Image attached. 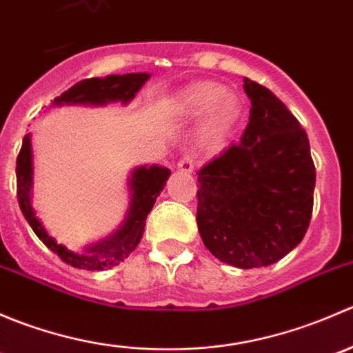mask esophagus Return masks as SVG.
Masks as SVG:
<instances>
[{
  "label": "esophagus",
  "instance_id": "1",
  "mask_svg": "<svg viewBox=\"0 0 353 353\" xmlns=\"http://www.w3.org/2000/svg\"><path fill=\"white\" fill-rule=\"evenodd\" d=\"M177 169L181 170V172H186V174H191L194 170V159L191 155H183V159L177 162Z\"/></svg>",
  "mask_w": 353,
  "mask_h": 353
}]
</instances>
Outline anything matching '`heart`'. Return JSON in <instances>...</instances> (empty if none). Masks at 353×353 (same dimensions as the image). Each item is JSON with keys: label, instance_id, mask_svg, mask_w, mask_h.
<instances>
[{"label": "heart", "instance_id": "heart-1", "mask_svg": "<svg viewBox=\"0 0 353 353\" xmlns=\"http://www.w3.org/2000/svg\"><path fill=\"white\" fill-rule=\"evenodd\" d=\"M179 108L188 116L205 114L198 128V140L206 148H220L227 143L241 117V99L234 92L213 81L190 85L179 97Z\"/></svg>", "mask_w": 353, "mask_h": 353}]
</instances>
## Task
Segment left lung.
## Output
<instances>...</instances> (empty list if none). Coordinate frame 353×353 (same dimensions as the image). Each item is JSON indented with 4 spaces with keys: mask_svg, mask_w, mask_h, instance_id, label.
I'll return each mask as SVG.
<instances>
[{
    "mask_svg": "<svg viewBox=\"0 0 353 353\" xmlns=\"http://www.w3.org/2000/svg\"><path fill=\"white\" fill-rule=\"evenodd\" d=\"M251 99L243 138L198 170L203 244L236 268L270 266L307 232L316 169L307 134L282 101L244 78Z\"/></svg>",
    "mask_w": 353,
    "mask_h": 353,
    "instance_id": "8db88e82",
    "label": "left lung"
}]
</instances>
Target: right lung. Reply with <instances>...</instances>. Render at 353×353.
Returning <instances> with one entry per match:
<instances>
[{"label": "right lung", "mask_w": 353, "mask_h": 353, "mask_svg": "<svg viewBox=\"0 0 353 353\" xmlns=\"http://www.w3.org/2000/svg\"><path fill=\"white\" fill-rule=\"evenodd\" d=\"M150 78L148 73H128V74H109L105 78H87L73 87L63 92L59 97L54 99L52 105L63 104H92L104 105L109 102H123L128 104L131 99L137 95V92L143 87L145 81ZM170 170L167 167L150 165L138 167L133 170L130 177L131 188V203L128 210L126 220L123 225L108 237L105 241L90 245L87 251L78 254L70 251L63 244H58L48 230L42 227L41 220L35 216L32 208V147L30 137L25 134L20 154L17 157V196L19 205L22 210L25 220L35 236L42 241L52 252L59 256L63 261L78 270H104L117 266L121 261L128 258L134 251L140 239L143 237L145 220L150 210L154 208V203L160 191L165 186V181L169 179Z\"/></svg>", "instance_id": "add662e5"}]
</instances>
